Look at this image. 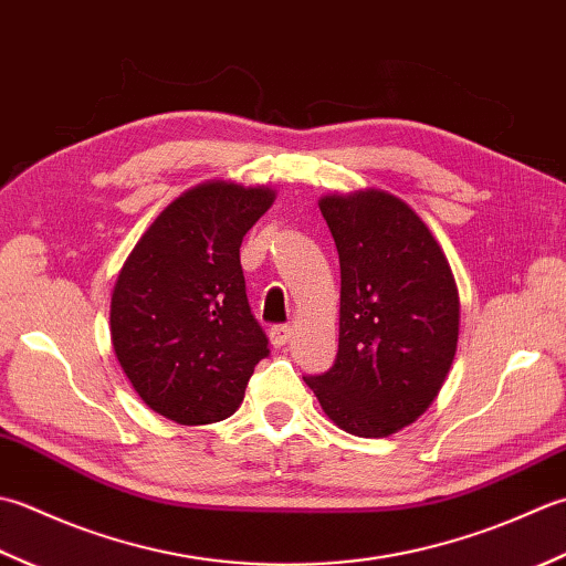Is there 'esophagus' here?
<instances>
[{"instance_id": "esophagus-1", "label": "esophagus", "mask_w": 566, "mask_h": 566, "mask_svg": "<svg viewBox=\"0 0 566 566\" xmlns=\"http://www.w3.org/2000/svg\"><path fill=\"white\" fill-rule=\"evenodd\" d=\"M291 334H293V329L287 325H273L271 332H269V337H271L273 347H285V344L291 342Z\"/></svg>"}]
</instances>
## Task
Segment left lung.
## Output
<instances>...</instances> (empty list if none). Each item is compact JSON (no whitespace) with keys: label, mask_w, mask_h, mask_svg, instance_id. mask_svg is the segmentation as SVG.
Listing matches in <instances>:
<instances>
[{"label":"left lung","mask_w":566,"mask_h":566,"mask_svg":"<svg viewBox=\"0 0 566 566\" xmlns=\"http://www.w3.org/2000/svg\"><path fill=\"white\" fill-rule=\"evenodd\" d=\"M339 253V349L305 376L322 410L356 437H388L430 408L459 339V293L432 232L380 190L319 200Z\"/></svg>","instance_id":"8db88e82"}]
</instances>
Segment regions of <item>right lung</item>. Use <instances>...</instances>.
Here are the masks:
<instances>
[{
  "label": "right lung",
  "mask_w": 566,
  "mask_h": 566,
  "mask_svg": "<svg viewBox=\"0 0 566 566\" xmlns=\"http://www.w3.org/2000/svg\"><path fill=\"white\" fill-rule=\"evenodd\" d=\"M273 198L237 182L188 190L156 217L114 285V354L146 406L172 422L229 418L271 352L239 247Z\"/></svg>",
  "instance_id": "add662e5"
}]
</instances>
